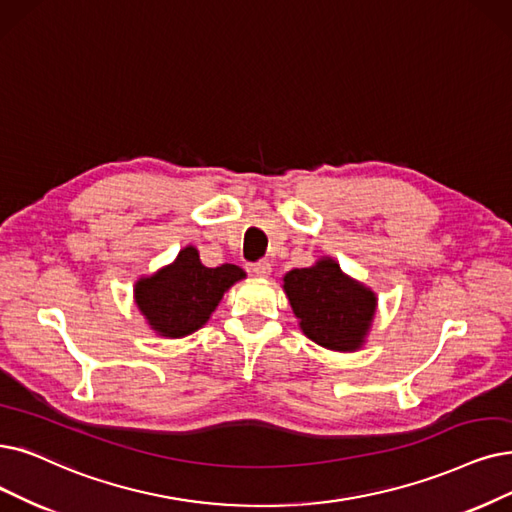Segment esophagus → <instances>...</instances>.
Masks as SVG:
<instances>
[{
  "mask_svg": "<svg viewBox=\"0 0 512 512\" xmlns=\"http://www.w3.org/2000/svg\"><path fill=\"white\" fill-rule=\"evenodd\" d=\"M248 273L252 277H269L271 275V264L267 260H260L256 264H250L248 267Z\"/></svg>",
  "mask_w": 512,
  "mask_h": 512,
  "instance_id": "esophagus-1",
  "label": "esophagus"
}]
</instances>
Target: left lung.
<instances>
[{
    "label": "left lung",
    "instance_id": "left-lung-1",
    "mask_svg": "<svg viewBox=\"0 0 512 512\" xmlns=\"http://www.w3.org/2000/svg\"><path fill=\"white\" fill-rule=\"evenodd\" d=\"M281 288L306 338L327 351L363 349L378 313V296L365 283L346 275L332 256H321L311 267L285 273Z\"/></svg>",
    "mask_w": 512,
    "mask_h": 512
}]
</instances>
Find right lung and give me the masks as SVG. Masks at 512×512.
Here are the masks:
<instances>
[{"instance_id": "add662e5", "label": "right lung", "mask_w": 512, "mask_h": 512, "mask_svg": "<svg viewBox=\"0 0 512 512\" xmlns=\"http://www.w3.org/2000/svg\"><path fill=\"white\" fill-rule=\"evenodd\" d=\"M241 279L237 264L210 269L195 245H185L166 267L134 283V302L157 336L185 338L210 321L224 292Z\"/></svg>"}]
</instances>
